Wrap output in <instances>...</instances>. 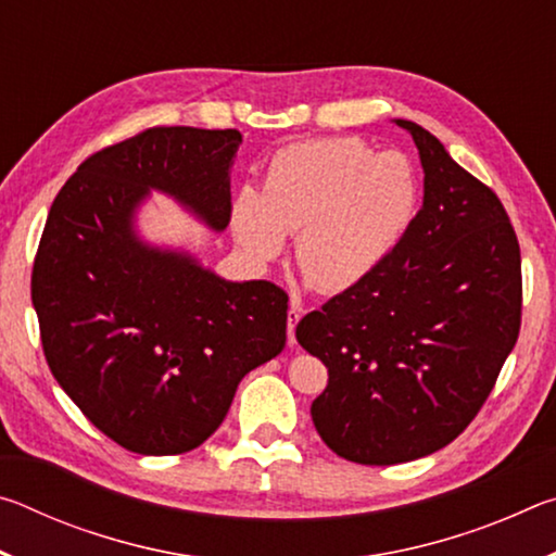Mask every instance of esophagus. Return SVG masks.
Returning a JSON list of instances; mask_svg holds the SVG:
<instances>
[{"label": "esophagus", "mask_w": 556, "mask_h": 556, "mask_svg": "<svg viewBox=\"0 0 556 556\" xmlns=\"http://www.w3.org/2000/svg\"><path fill=\"white\" fill-rule=\"evenodd\" d=\"M301 314H304V308H301L296 301H291V306H289V314H287V333H289V345H294L296 343V336H294V331H296V324L301 321Z\"/></svg>", "instance_id": "1"}]
</instances>
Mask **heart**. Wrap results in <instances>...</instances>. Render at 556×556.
Masks as SVG:
<instances>
[{
  "instance_id": "obj_1",
  "label": "heart",
  "mask_w": 556,
  "mask_h": 556,
  "mask_svg": "<svg viewBox=\"0 0 556 556\" xmlns=\"http://www.w3.org/2000/svg\"><path fill=\"white\" fill-rule=\"evenodd\" d=\"M419 181L400 152L355 137L306 139L269 159L260 193L242 188L230 230L244 257L269 265L296 232V265L326 294L361 285L397 248L417 213Z\"/></svg>"
}]
</instances>
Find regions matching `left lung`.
I'll return each mask as SVG.
<instances>
[{
	"mask_svg": "<svg viewBox=\"0 0 556 556\" xmlns=\"http://www.w3.org/2000/svg\"><path fill=\"white\" fill-rule=\"evenodd\" d=\"M425 201L382 265L301 318L296 341L328 368L312 404L338 456L392 466L464 431L520 333V244L491 188L409 119Z\"/></svg>",
	"mask_w": 556,
	"mask_h": 556,
	"instance_id": "8db88e82",
	"label": "left lung"
}]
</instances>
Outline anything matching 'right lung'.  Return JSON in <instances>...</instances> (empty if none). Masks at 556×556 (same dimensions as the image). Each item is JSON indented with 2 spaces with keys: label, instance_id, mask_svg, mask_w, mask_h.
<instances>
[{
  "label": "right lung",
  "instance_id": "obj_1",
  "mask_svg": "<svg viewBox=\"0 0 556 556\" xmlns=\"http://www.w3.org/2000/svg\"><path fill=\"white\" fill-rule=\"evenodd\" d=\"M240 144L238 129H147L86 159L49 211L31 275L46 361L92 425L135 454L201 446L244 375L287 343L277 285L223 279L137 228L152 193L228 228Z\"/></svg>",
  "mask_w": 556,
  "mask_h": 556
}]
</instances>
